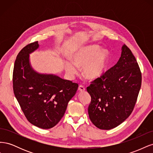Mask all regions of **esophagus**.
Segmentation results:
<instances>
[{
    "label": "esophagus",
    "mask_w": 153,
    "mask_h": 153,
    "mask_svg": "<svg viewBox=\"0 0 153 153\" xmlns=\"http://www.w3.org/2000/svg\"><path fill=\"white\" fill-rule=\"evenodd\" d=\"M85 88L82 85H80L79 86V87H78V91H79L80 92H84V91H85Z\"/></svg>",
    "instance_id": "esophagus-1"
}]
</instances>
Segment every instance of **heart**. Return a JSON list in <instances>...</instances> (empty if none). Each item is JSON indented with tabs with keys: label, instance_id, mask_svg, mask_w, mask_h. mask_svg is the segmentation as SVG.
<instances>
[{
	"label": "heart",
	"instance_id": "1",
	"mask_svg": "<svg viewBox=\"0 0 153 153\" xmlns=\"http://www.w3.org/2000/svg\"><path fill=\"white\" fill-rule=\"evenodd\" d=\"M100 48L99 45H91L78 49L73 55V63L65 64L67 73L76 75L77 68L82 67V75L87 79L94 80L101 77L108 66L109 53L107 50Z\"/></svg>",
	"mask_w": 153,
	"mask_h": 153
}]
</instances>
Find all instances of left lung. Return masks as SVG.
Returning <instances> with one entry per match:
<instances>
[{
    "instance_id": "obj_1",
    "label": "left lung",
    "mask_w": 153,
    "mask_h": 153,
    "mask_svg": "<svg viewBox=\"0 0 153 153\" xmlns=\"http://www.w3.org/2000/svg\"><path fill=\"white\" fill-rule=\"evenodd\" d=\"M141 84L138 62L131 50L124 45L117 64L87 87L91 97L88 107L91 122L106 130L123 123L135 107Z\"/></svg>"
}]
</instances>
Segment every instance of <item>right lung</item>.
Returning <instances> with one entry per match:
<instances>
[{"mask_svg": "<svg viewBox=\"0 0 153 153\" xmlns=\"http://www.w3.org/2000/svg\"><path fill=\"white\" fill-rule=\"evenodd\" d=\"M38 47V41H35L18 53L13 69V91L29 122L40 128L50 129L64 116L78 85L56 75L34 71L29 63V53Z\"/></svg>", "mask_w": 153, "mask_h": 153, "instance_id": "add662e5", "label": "right lung"}]
</instances>
